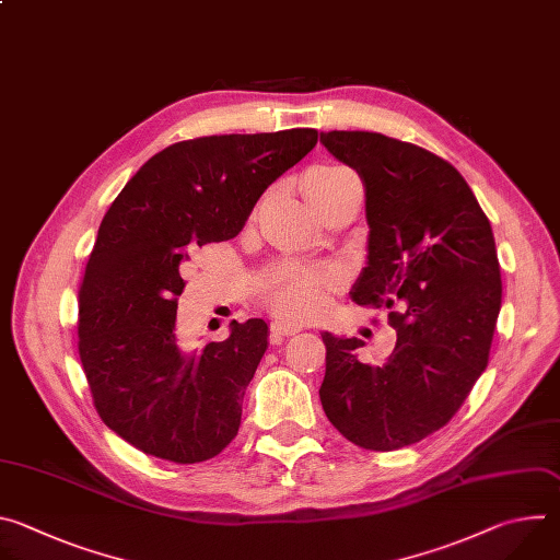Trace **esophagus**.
<instances>
[{"instance_id": "esophagus-1", "label": "esophagus", "mask_w": 560, "mask_h": 560, "mask_svg": "<svg viewBox=\"0 0 560 560\" xmlns=\"http://www.w3.org/2000/svg\"><path fill=\"white\" fill-rule=\"evenodd\" d=\"M270 330L275 337H292L296 332L303 330L301 324H292V322H283V318H277V322L270 324Z\"/></svg>"}]
</instances>
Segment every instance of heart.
<instances>
[{"instance_id":"b5f03b06","label":"heart","mask_w":560,"mask_h":560,"mask_svg":"<svg viewBox=\"0 0 560 560\" xmlns=\"http://www.w3.org/2000/svg\"><path fill=\"white\" fill-rule=\"evenodd\" d=\"M348 179H354V173L350 168L335 164L314 166L305 177V192L314 212L335 188H339ZM261 288L264 296L279 314L290 318H303L324 305L326 292L332 288V277L328 272H310L292 266H281L264 279Z\"/></svg>"}]
</instances>
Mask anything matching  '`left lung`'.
<instances>
[{
    "label": "left lung",
    "mask_w": 560,
    "mask_h": 560,
    "mask_svg": "<svg viewBox=\"0 0 560 560\" xmlns=\"http://www.w3.org/2000/svg\"><path fill=\"white\" fill-rule=\"evenodd\" d=\"M365 186L368 264L352 301L387 307L396 346L361 363L357 337L324 332L318 389L330 423L354 445L389 452L443 428L483 374L501 312L492 225L445 159L381 132H322Z\"/></svg>",
    "instance_id": "1"
}]
</instances>
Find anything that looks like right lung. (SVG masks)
I'll list each match as a JSON object with an SVG mask.
<instances>
[{
    "instance_id": "obj_1",
    "label": "right lung",
    "mask_w": 560,
    "mask_h": 560,
    "mask_svg": "<svg viewBox=\"0 0 560 560\" xmlns=\"http://www.w3.org/2000/svg\"><path fill=\"white\" fill-rule=\"evenodd\" d=\"M314 145V128L173 143L102 219L79 290V357L102 421L137 450L201 463L236 436L270 330L264 318L232 322L228 339L184 348L182 266L195 246L242 232L266 188Z\"/></svg>"
}]
</instances>
